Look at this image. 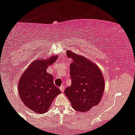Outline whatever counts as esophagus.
<instances>
[{"label": "esophagus", "mask_w": 135, "mask_h": 135, "mask_svg": "<svg viewBox=\"0 0 135 135\" xmlns=\"http://www.w3.org/2000/svg\"><path fill=\"white\" fill-rule=\"evenodd\" d=\"M64 88H65V87H64V85H61L60 86V90H61V91L62 92H64Z\"/></svg>", "instance_id": "obj_1"}]
</instances>
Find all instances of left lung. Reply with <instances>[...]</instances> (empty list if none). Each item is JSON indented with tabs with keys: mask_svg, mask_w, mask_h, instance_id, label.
Instances as JSON below:
<instances>
[{
	"mask_svg": "<svg viewBox=\"0 0 135 135\" xmlns=\"http://www.w3.org/2000/svg\"><path fill=\"white\" fill-rule=\"evenodd\" d=\"M66 53L73 62L70 64L71 85L64 93L75 111L86 112L101 101L105 89L104 78L93 61L70 50Z\"/></svg>",
	"mask_w": 135,
	"mask_h": 135,
	"instance_id": "obj_1",
	"label": "left lung"
}]
</instances>
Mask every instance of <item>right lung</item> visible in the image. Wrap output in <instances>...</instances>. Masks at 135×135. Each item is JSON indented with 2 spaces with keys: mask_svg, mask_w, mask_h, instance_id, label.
I'll use <instances>...</instances> for the list:
<instances>
[{
  "mask_svg": "<svg viewBox=\"0 0 135 135\" xmlns=\"http://www.w3.org/2000/svg\"><path fill=\"white\" fill-rule=\"evenodd\" d=\"M57 56L47 59L38 58L28 65L20 77L18 85L20 99L24 105L36 113L48 111L55 97L61 93L53 82V75L46 72Z\"/></svg>",
  "mask_w": 135,
  "mask_h": 135,
  "instance_id": "add662e5",
  "label": "right lung"
}]
</instances>
